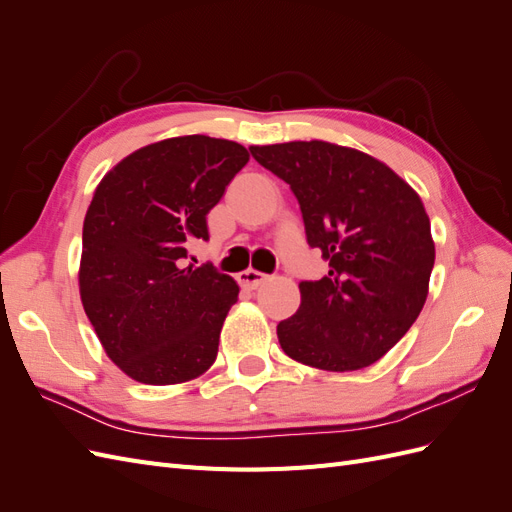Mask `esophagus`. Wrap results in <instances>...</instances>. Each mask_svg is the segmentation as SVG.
<instances>
[{
	"label": "esophagus",
	"mask_w": 512,
	"mask_h": 512,
	"mask_svg": "<svg viewBox=\"0 0 512 512\" xmlns=\"http://www.w3.org/2000/svg\"><path fill=\"white\" fill-rule=\"evenodd\" d=\"M267 282V275L265 273H260V271H256V269H247V271H241L239 273V284L243 286V288H258V286H262Z\"/></svg>",
	"instance_id": "34e87169"
}]
</instances>
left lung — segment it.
<instances>
[{
	"label": "left lung",
	"instance_id": "1",
	"mask_svg": "<svg viewBox=\"0 0 512 512\" xmlns=\"http://www.w3.org/2000/svg\"><path fill=\"white\" fill-rule=\"evenodd\" d=\"M297 196L307 243L329 275L301 282L297 314L277 324L290 359L324 371L374 365L421 314L436 260L423 200L393 168L327 141L252 145Z\"/></svg>",
	"mask_w": 512,
	"mask_h": 512
}]
</instances>
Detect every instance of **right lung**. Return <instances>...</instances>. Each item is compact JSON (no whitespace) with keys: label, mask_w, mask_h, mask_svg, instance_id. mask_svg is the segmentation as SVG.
Returning <instances> with one entry per match:
<instances>
[{"label":"right lung","mask_w":512,"mask_h":512,"mask_svg":"<svg viewBox=\"0 0 512 512\" xmlns=\"http://www.w3.org/2000/svg\"><path fill=\"white\" fill-rule=\"evenodd\" d=\"M247 160L235 141L175 136L136 149L98 183L79 290L106 356L132 380L181 384L215 363L239 286L211 265L183 267L185 245L209 239L207 213Z\"/></svg>","instance_id":"obj_1"}]
</instances>
